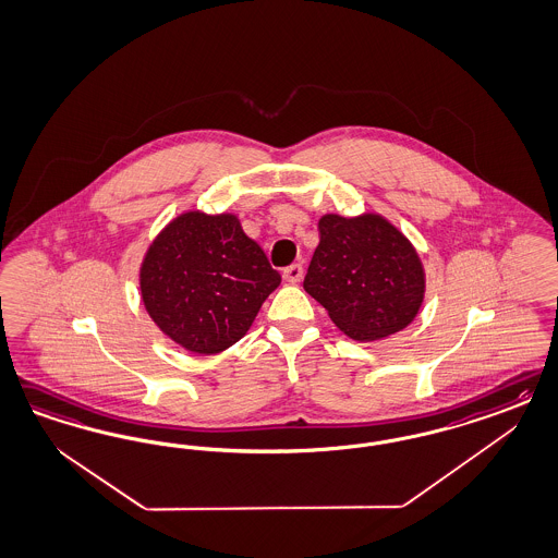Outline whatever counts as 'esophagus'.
<instances>
[{"mask_svg": "<svg viewBox=\"0 0 558 558\" xmlns=\"http://www.w3.org/2000/svg\"><path fill=\"white\" fill-rule=\"evenodd\" d=\"M302 277H304V267H302L300 263L289 265L288 269H283V279H286L288 283H300Z\"/></svg>", "mask_w": 558, "mask_h": 558, "instance_id": "34e87169", "label": "esophagus"}]
</instances>
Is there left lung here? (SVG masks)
Wrapping results in <instances>:
<instances>
[{
    "label": "left lung",
    "instance_id": "1",
    "mask_svg": "<svg viewBox=\"0 0 558 558\" xmlns=\"http://www.w3.org/2000/svg\"><path fill=\"white\" fill-rule=\"evenodd\" d=\"M304 289L355 341H378L413 323L425 272L411 242L384 217L324 216Z\"/></svg>",
    "mask_w": 558,
    "mask_h": 558
}]
</instances>
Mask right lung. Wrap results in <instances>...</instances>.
Instances as JSON below:
<instances>
[{
    "label": "right lung",
    "instance_id": "add662e5",
    "mask_svg": "<svg viewBox=\"0 0 558 558\" xmlns=\"http://www.w3.org/2000/svg\"><path fill=\"white\" fill-rule=\"evenodd\" d=\"M279 283L267 254L228 214L177 217L142 265L147 314L172 341L198 355L240 341Z\"/></svg>",
    "mask_w": 558,
    "mask_h": 558
}]
</instances>
